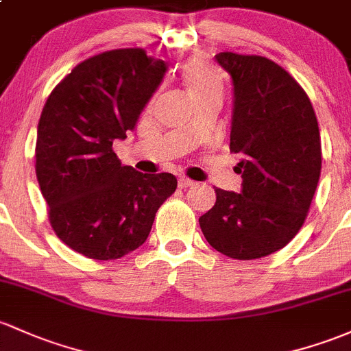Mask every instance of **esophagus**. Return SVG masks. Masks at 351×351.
I'll use <instances>...</instances> for the list:
<instances>
[{
	"label": "esophagus",
	"mask_w": 351,
	"mask_h": 351,
	"mask_svg": "<svg viewBox=\"0 0 351 351\" xmlns=\"http://www.w3.org/2000/svg\"><path fill=\"white\" fill-rule=\"evenodd\" d=\"M194 180H191V179H186V177H180L179 179V187L180 189H187V187H192L194 186Z\"/></svg>",
	"instance_id": "34e87169"
}]
</instances>
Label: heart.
I'll return each mask as SVG.
<instances>
[{
	"label": "heart",
	"mask_w": 351,
	"mask_h": 351,
	"mask_svg": "<svg viewBox=\"0 0 351 351\" xmlns=\"http://www.w3.org/2000/svg\"><path fill=\"white\" fill-rule=\"evenodd\" d=\"M179 78L195 101L214 93L222 95V78L219 71L197 56L186 60L179 66Z\"/></svg>",
	"instance_id": "1"
}]
</instances>
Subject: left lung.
Here are the masks:
<instances>
[{"mask_svg": "<svg viewBox=\"0 0 351 351\" xmlns=\"http://www.w3.org/2000/svg\"><path fill=\"white\" fill-rule=\"evenodd\" d=\"M231 73L232 154L243 191H216V204L199 217L202 234L228 258L259 259L285 247L310 210L322 174L316 114L295 78L273 60L222 51Z\"/></svg>", "mask_w": 351, "mask_h": 351, "instance_id": "obj_1", "label": "left lung"}]
</instances>
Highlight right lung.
<instances>
[{
    "label": "right lung",
    "instance_id": "obj_1",
    "mask_svg": "<svg viewBox=\"0 0 351 351\" xmlns=\"http://www.w3.org/2000/svg\"><path fill=\"white\" fill-rule=\"evenodd\" d=\"M165 70L144 48L104 51L78 63L45 104L36 179L55 234L86 258L119 259L142 246L177 189L176 176L142 174L112 149L135 130Z\"/></svg>",
    "mask_w": 351,
    "mask_h": 351
}]
</instances>
